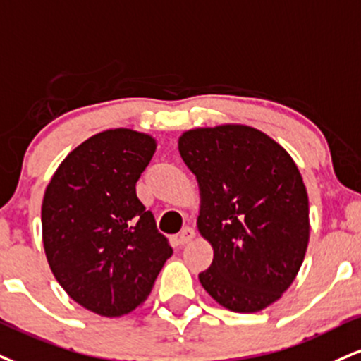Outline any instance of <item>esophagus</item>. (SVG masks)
Here are the masks:
<instances>
[{
    "instance_id": "34e87169",
    "label": "esophagus",
    "mask_w": 361,
    "mask_h": 361,
    "mask_svg": "<svg viewBox=\"0 0 361 361\" xmlns=\"http://www.w3.org/2000/svg\"><path fill=\"white\" fill-rule=\"evenodd\" d=\"M193 238H195V230L192 227H185L180 233H178V244L185 245L188 244V242H192Z\"/></svg>"
}]
</instances>
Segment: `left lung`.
I'll list each match as a JSON object with an SVG mask.
<instances>
[{
	"label": "left lung",
	"instance_id": "left-lung-1",
	"mask_svg": "<svg viewBox=\"0 0 361 361\" xmlns=\"http://www.w3.org/2000/svg\"><path fill=\"white\" fill-rule=\"evenodd\" d=\"M181 158L197 176L198 230L214 262L198 279L219 305L255 312L293 284L310 240V203L284 147L249 126L186 131Z\"/></svg>",
	"mask_w": 361,
	"mask_h": 361
}]
</instances>
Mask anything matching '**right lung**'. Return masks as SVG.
<instances>
[{"label": "right lung", "instance_id": "right-lung-1", "mask_svg": "<svg viewBox=\"0 0 361 361\" xmlns=\"http://www.w3.org/2000/svg\"><path fill=\"white\" fill-rule=\"evenodd\" d=\"M154 151V139L133 129L99 133L63 159L45 190L51 272L73 301L101 316L136 310L173 254L136 195Z\"/></svg>", "mask_w": 361, "mask_h": 361}]
</instances>
